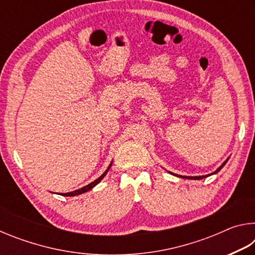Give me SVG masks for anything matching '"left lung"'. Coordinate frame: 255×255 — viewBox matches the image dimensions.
I'll return each mask as SVG.
<instances>
[{"label": "left lung", "mask_w": 255, "mask_h": 255, "mask_svg": "<svg viewBox=\"0 0 255 255\" xmlns=\"http://www.w3.org/2000/svg\"><path fill=\"white\" fill-rule=\"evenodd\" d=\"M226 162H227V161L224 162V163H223V165L219 166L218 169L214 172V173H217L218 171H221V170L223 169V166L225 165V164H226ZM174 175H175V174H174ZM178 176H180V178H184V179L187 178V179H191V180H192V179H193V180H201V179H204V178H206V176H208V175H200V176H182V175H178Z\"/></svg>", "instance_id": "obj_1"}]
</instances>
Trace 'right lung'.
Instances as JSON below:
<instances>
[{"mask_svg": "<svg viewBox=\"0 0 255 255\" xmlns=\"http://www.w3.org/2000/svg\"><path fill=\"white\" fill-rule=\"evenodd\" d=\"M110 166H111V164H110ZM110 166L108 167V170L105 172V173H103L100 178H98L96 181H93V182H91L90 184H88V185H85V187H83V188H81V189H79V190H75V191H73V192H67V193H62V196H67V197H72V196H77V195H81V193H84V192H86V191H89V190H91L93 187H96V185L100 182V181L105 178L106 176V174H107V172L109 171V169H110Z\"/></svg>", "mask_w": 255, "mask_h": 255, "instance_id": "right-lung-1", "label": "right lung"}]
</instances>
